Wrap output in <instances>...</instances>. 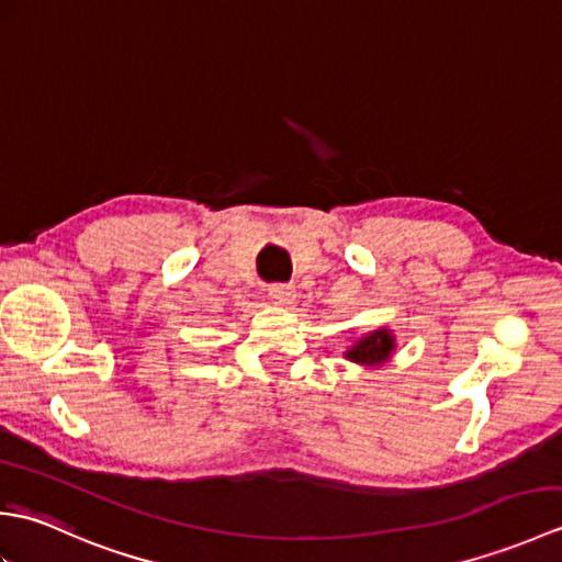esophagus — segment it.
<instances>
[{
	"mask_svg": "<svg viewBox=\"0 0 562 562\" xmlns=\"http://www.w3.org/2000/svg\"><path fill=\"white\" fill-rule=\"evenodd\" d=\"M268 296L272 300V304H280V306H288L294 302V288L292 284H270Z\"/></svg>",
	"mask_w": 562,
	"mask_h": 562,
	"instance_id": "obj_1",
	"label": "esophagus"
}]
</instances>
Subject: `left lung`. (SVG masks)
I'll use <instances>...</instances> for the list:
<instances>
[{"label": "left lung", "instance_id": "8db88e82", "mask_svg": "<svg viewBox=\"0 0 562 562\" xmlns=\"http://www.w3.org/2000/svg\"><path fill=\"white\" fill-rule=\"evenodd\" d=\"M396 350V338L389 328H379L367 333V336L357 338L348 350H345V360L362 367H376L384 364Z\"/></svg>", "mask_w": 562, "mask_h": 562}]
</instances>
